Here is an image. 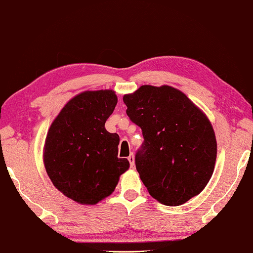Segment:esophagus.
Here are the masks:
<instances>
[{"label":"esophagus","mask_w":253,"mask_h":253,"mask_svg":"<svg viewBox=\"0 0 253 253\" xmlns=\"http://www.w3.org/2000/svg\"><path fill=\"white\" fill-rule=\"evenodd\" d=\"M128 161H129L130 168L135 167V157H133V153H130V156L128 157Z\"/></svg>","instance_id":"34e87169"}]
</instances>
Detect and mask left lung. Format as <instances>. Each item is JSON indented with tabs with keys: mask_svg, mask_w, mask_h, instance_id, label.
Returning <instances> with one entry per match:
<instances>
[{
	"mask_svg": "<svg viewBox=\"0 0 253 253\" xmlns=\"http://www.w3.org/2000/svg\"><path fill=\"white\" fill-rule=\"evenodd\" d=\"M143 142L136 169L149 194L167 206L184 204L214 172L217 143L209 118L174 87L142 85L123 97Z\"/></svg>",
	"mask_w": 253,
	"mask_h": 253,
	"instance_id": "8db88e82",
	"label": "left lung"
}]
</instances>
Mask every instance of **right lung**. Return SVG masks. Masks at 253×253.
Wrapping results in <instances>:
<instances>
[{
    "label": "right lung",
    "instance_id": "right-lung-1",
    "mask_svg": "<svg viewBox=\"0 0 253 253\" xmlns=\"http://www.w3.org/2000/svg\"><path fill=\"white\" fill-rule=\"evenodd\" d=\"M117 104L112 90L74 96L49 128L43 163L57 189L80 204L94 205L111 195L129 162L118 158L120 136L105 129Z\"/></svg>",
    "mask_w": 253,
    "mask_h": 253
}]
</instances>
